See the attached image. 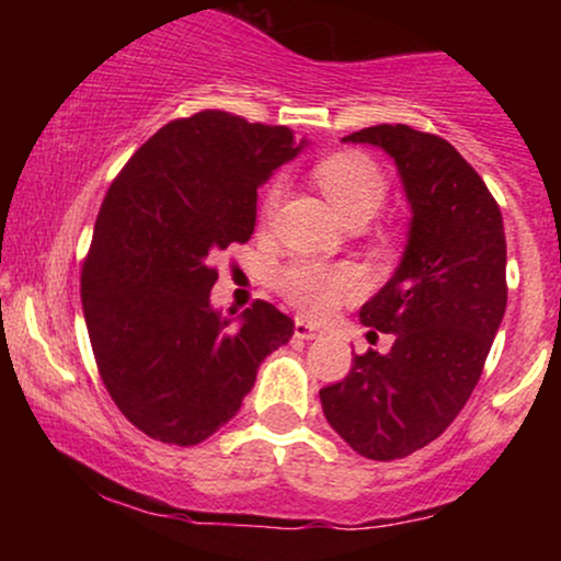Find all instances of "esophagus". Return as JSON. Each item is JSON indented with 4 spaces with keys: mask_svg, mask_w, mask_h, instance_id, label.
<instances>
[{
    "mask_svg": "<svg viewBox=\"0 0 561 561\" xmlns=\"http://www.w3.org/2000/svg\"><path fill=\"white\" fill-rule=\"evenodd\" d=\"M327 334V330H321L319 324H311L306 319H295V337L300 340H321Z\"/></svg>",
    "mask_w": 561,
    "mask_h": 561,
    "instance_id": "1",
    "label": "esophagus"
}]
</instances>
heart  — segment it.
Wrapping results in <instances>:
<instances>
[{
    "instance_id": "1",
    "label": "heart",
    "mask_w": 561,
    "mask_h": 561,
    "mask_svg": "<svg viewBox=\"0 0 561 561\" xmlns=\"http://www.w3.org/2000/svg\"><path fill=\"white\" fill-rule=\"evenodd\" d=\"M313 176L345 221H353V218L369 221L388 195L382 171L377 169L375 160L358 152H334L319 160ZM276 199H279V184H272L263 199V214H272ZM364 285V272L353 263L295 261L279 274L282 295L311 317H324L340 302L358 298Z\"/></svg>"
}]
</instances>
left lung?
<instances>
[{"mask_svg": "<svg viewBox=\"0 0 561 561\" xmlns=\"http://www.w3.org/2000/svg\"><path fill=\"white\" fill-rule=\"evenodd\" d=\"M343 141L396 160L411 227L396 274L358 313L392 347L353 358L319 398L347 446L392 461L443 435L478 385L506 311L504 218L478 171L435 134L382 124Z\"/></svg>", "mask_w": 561, "mask_h": 561, "instance_id": "1", "label": "left lung"}]
</instances>
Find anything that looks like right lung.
Segmentation results:
<instances>
[{
    "label": "right lung",
    "instance_id": "add662e5",
    "mask_svg": "<svg viewBox=\"0 0 561 561\" xmlns=\"http://www.w3.org/2000/svg\"><path fill=\"white\" fill-rule=\"evenodd\" d=\"M302 145L287 126L203 111L147 139L102 199L81 272L83 319L102 382L145 435L203 443L293 337V319L272 302L224 317L210 289L216 255L253 234L259 186Z\"/></svg>",
    "mask_w": 561,
    "mask_h": 561
}]
</instances>
